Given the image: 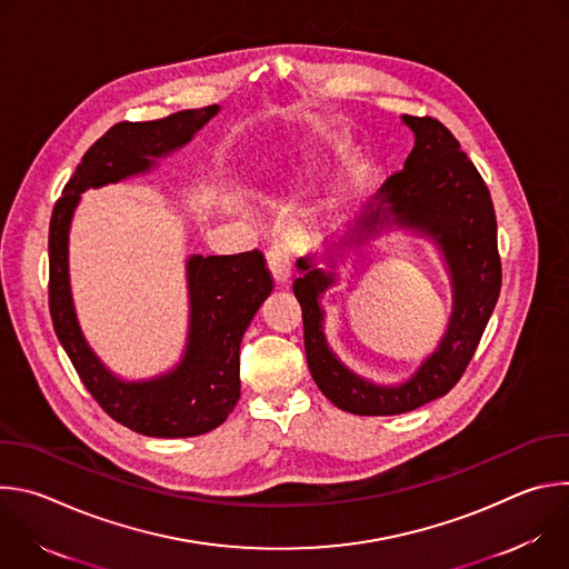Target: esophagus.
Returning <instances> with one entry per match:
<instances>
[{"label":"esophagus","mask_w":569,"mask_h":569,"mask_svg":"<svg viewBox=\"0 0 569 569\" xmlns=\"http://www.w3.org/2000/svg\"><path fill=\"white\" fill-rule=\"evenodd\" d=\"M268 266L277 281V286H286L290 281V252L283 242H274L268 252Z\"/></svg>","instance_id":"esophagus-1"}]
</instances>
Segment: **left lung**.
<instances>
[{"instance_id":"obj_1","label":"left lung","mask_w":569,"mask_h":569,"mask_svg":"<svg viewBox=\"0 0 569 569\" xmlns=\"http://www.w3.org/2000/svg\"><path fill=\"white\" fill-rule=\"evenodd\" d=\"M402 123L415 132V148L402 171L387 178L333 248H360L391 227L412 229L435 240L452 286V315L439 347L400 385L365 380L340 362L323 336L319 295L338 281V274L317 268L315 257H303L297 261L301 274L292 283L301 306L312 380L336 408L360 417L412 412L446 396L472 360L502 286L498 222L489 187L441 121L402 114Z\"/></svg>"}]
</instances>
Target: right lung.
<instances>
[{"label":"right lung","mask_w":569,"mask_h":569,"mask_svg":"<svg viewBox=\"0 0 569 569\" xmlns=\"http://www.w3.org/2000/svg\"><path fill=\"white\" fill-rule=\"evenodd\" d=\"M218 106L157 121L112 126L76 167L49 224V310L76 373L117 423L159 439L198 437L218 428L240 396V342L274 283L259 250L187 261L189 336L180 365L150 380H121L90 349L69 288V227L80 193L148 173L159 157L187 146Z\"/></svg>","instance_id":"obj_1"}]
</instances>
